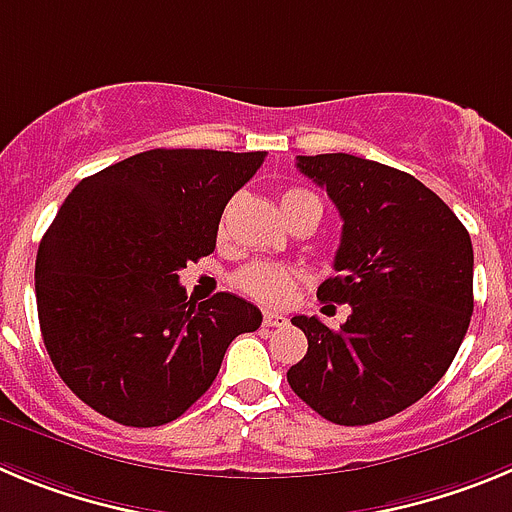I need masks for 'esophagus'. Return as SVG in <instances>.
<instances>
[{
    "instance_id": "esophagus-1",
    "label": "esophagus",
    "mask_w": 512,
    "mask_h": 512,
    "mask_svg": "<svg viewBox=\"0 0 512 512\" xmlns=\"http://www.w3.org/2000/svg\"><path fill=\"white\" fill-rule=\"evenodd\" d=\"M264 325H269V328H282V325H287V315H279V312H264Z\"/></svg>"
}]
</instances>
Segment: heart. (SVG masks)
Wrapping results in <instances>:
<instances>
[{"label":"heart","instance_id":"b5f03b06","mask_svg":"<svg viewBox=\"0 0 512 512\" xmlns=\"http://www.w3.org/2000/svg\"><path fill=\"white\" fill-rule=\"evenodd\" d=\"M305 202H320L318 197L307 189H287L282 194V210L287 207L305 205ZM235 284L241 292H246L248 297H253L261 305H284L289 297L295 295L297 289V277L289 269L277 264H248L243 266L238 274H235Z\"/></svg>","mask_w":512,"mask_h":512}]
</instances>
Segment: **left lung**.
Returning a JSON list of instances; mask_svg holds the SVG:
<instances>
[{
	"instance_id": "8db88e82",
	"label": "left lung",
	"mask_w": 512,
	"mask_h": 512,
	"mask_svg": "<svg viewBox=\"0 0 512 512\" xmlns=\"http://www.w3.org/2000/svg\"><path fill=\"white\" fill-rule=\"evenodd\" d=\"M343 220L318 297L351 307L338 330L297 315L307 354L289 387L338 425H369L418 402L446 374L474 310V251L449 205L392 166L348 153L297 156Z\"/></svg>"
}]
</instances>
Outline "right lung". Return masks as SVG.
I'll return each mask as SVG.
<instances>
[{
  "instance_id": "right-lung-1",
  "label": "right lung",
  "mask_w": 512,
  "mask_h": 512,
  "mask_svg": "<svg viewBox=\"0 0 512 512\" xmlns=\"http://www.w3.org/2000/svg\"><path fill=\"white\" fill-rule=\"evenodd\" d=\"M264 151L153 148L81 179L35 259L43 343L58 377L104 418L176 420L215 382L261 310L230 292L187 300L179 271L215 251L225 205Z\"/></svg>"
}]
</instances>
